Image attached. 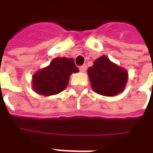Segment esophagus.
I'll list each match as a JSON object with an SVG mask.
<instances>
[{"instance_id": "1", "label": "esophagus", "mask_w": 153, "mask_h": 153, "mask_svg": "<svg viewBox=\"0 0 153 153\" xmlns=\"http://www.w3.org/2000/svg\"><path fill=\"white\" fill-rule=\"evenodd\" d=\"M80 71L81 72H85L86 70H87V65H82V66H80Z\"/></svg>"}]
</instances>
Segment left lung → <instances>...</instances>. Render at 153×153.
I'll return each mask as SVG.
<instances>
[{"mask_svg": "<svg viewBox=\"0 0 153 153\" xmlns=\"http://www.w3.org/2000/svg\"><path fill=\"white\" fill-rule=\"evenodd\" d=\"M88 75L93 90L104 96H116L126 87L128 74L124 68L111 62L107 56L95 59L88 69Z\"/></svg>", "mask_w": 153, "mask_h": 153, "instance_id": "obj_1", "label": "left lung"}]
</instances>
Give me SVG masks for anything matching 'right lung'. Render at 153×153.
Listing matches in <instances>:
<instances>
[{"instance_id":"add662e5","label":"right lung","mask_w":153,"mask_h":153,"mask_svg":"<svg viewBox=\"0 0 153 153\" xmlns=\"http://www.w3.org/2000/svg\"><path fill=\"white\" fill-rule=\"evenodd\" d=\"M78 71L73 59L57 57L49 65L34 73L32 88L36 94L43 96L58 94L66 88L71 75Z\"/></svg>"}]
</instances>
